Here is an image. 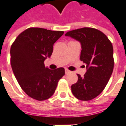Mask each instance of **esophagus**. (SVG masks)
Returning <instances> with one entry per match:
<instances>
[{
    "label": "esophagus",
    "mask_w": 126,
    "mask_h": 126,
    "mask_svg": "<svg viewBox=\"0 0 126 126\" xmlns=\"http://www.w3.org/2000/svg\"><path fill=\"white\" fill-rule=\"evenodd\" d=\"M65 71L66 74H69V73H70V72H71V71H69V70H68L67 69H65Z\"/></svg>",
    "instance_id": "1"
}]
</instances>
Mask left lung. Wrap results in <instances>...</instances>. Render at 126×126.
I'll return each mask as SVG.
<instances>
[{
  "label": "left lung",
  "instance_id": "8db88e82",
  "mask_svg": "<svg viewBox=\"0 0 126 126\" xmlns=\"http://www.w3.org/2000/svg\"><path fill=\"white\" fill-rule=\"evenodd\" d=\"M65 36L80 43V60L86 67L84 76L77 74L78 80L71 86V92L79 100H92L103 92L113 70L112 44L102 32L91 28L74 30Z\"/></svg>",
  "mask_w": 126,
  "mask_h": 126
}]
</instances>
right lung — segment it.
<instances>
[{"label":"right lung","mask_w":126,"mask_h":126,"mask_svg":"<svg viewBox=\"0 0 126 126\" xmlns=\"http://www.w3.org/2000/svg\"><path fill=\"white\" fill-rule=\"evenodd\" d=\"M63 31L30 28L21 33L11 47V65L19 84L32 98L44 100L54 94L65 69H50L44 61L50 58Z\"/></svg>","instance_id":"right-lung-1"}]
</instances>
